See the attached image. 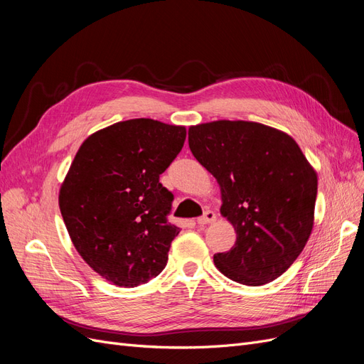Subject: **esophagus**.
<instances>
[{
	"label": "esophagus",
	"mask_w": 364,
	"mask_h": 364,
	"mask_svg": "<svg viewBox=\"0 0 364 364\" xmlns=\"http://www.w3.org/2000/svg\"><path fill=\"white\" fill-rule=\"evenodd\" d=\"M217 220V215L214 211H206L202 217L197 218V223L199 225H209V223H214Z\"/></svg>",
	"instance_id": "obj_1"
}]
</instances>
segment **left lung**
<instances>
[{"label":"left lung","instance_id":"8db88e82","mask_svg":"<svg viewBox=\"0 0 364 364\" xmlns=\"http://www.w3.org/2000/svg\"><path fill=\"white\" fill-rule=\"evenodd\" d=\"M194 158L217 179L222 214L237 240L214 264L235 282H272L301 255L314 225L317 173L297 142L253 121L191 126Z\"/></svg>","mask_w":364,"mask_h":364}]
</instances>
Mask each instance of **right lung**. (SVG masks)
<instances>
[{"label": "right lung", "instance_id": "1", "mask_svg": "<svg viewBox=\"0 0 364 364\" xmlns=\"http://www.w3.org/2000/svg\"><path fill=\"white\" fill-rule=\"evenodd\" d=\"M186 129L150 118L119 121L87 136L59 191L75 250L118 287L146 284L167 266L178 226L159 176L183 147Z\"/></svg>", "mask_w": 364, "mask_h": 364}]
</instances>
